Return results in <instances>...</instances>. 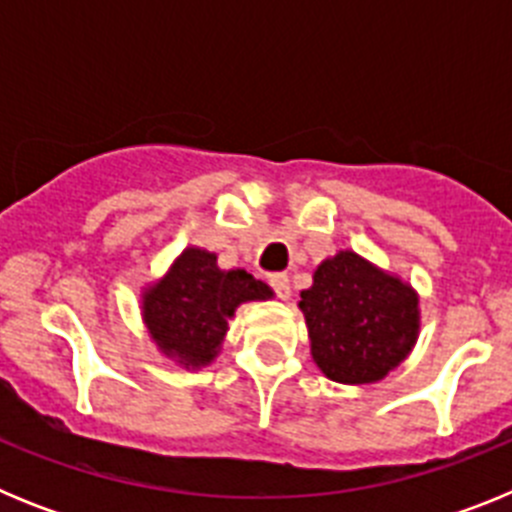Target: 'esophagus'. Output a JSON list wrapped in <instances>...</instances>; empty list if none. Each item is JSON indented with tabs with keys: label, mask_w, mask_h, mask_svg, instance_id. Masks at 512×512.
Listing matches in <instances>:
<instances>
[{
	"label": "esophagus",
	"mask_w": 512,
	"mask_h": 512,
	"mask_svg": "<svg viewBox=\"0 0 512 512\" xmlns=\"http://www.w3.org/2000/svg\"><path fill=\"white\" fill-rule=\"evenodd\" d=\"M271 289L277 292V297H282V300H287L289 297V277L287 274H274V277L269 279Z\"/></svg>",
	"instance_id": "obj_1"
}]
</instances>
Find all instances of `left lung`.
Segmentation results:
<instances>
[{
    "label": "left lung",
    "instance_id": "8db88e82",
    "mask_svg": "<svg viewBox=\"0 0 512 512\" xmlns=\"http://www.w3.org/2000/svg\"><path fill=\"white\" fill-rule=\"evenodd\" d=\"M300 297L312 359L333 382H377L418 336L413 289L351 251L323 261Z\"/></svg>",
    "mask_w": 512,
    "mask_h": 512
}]
</instances>
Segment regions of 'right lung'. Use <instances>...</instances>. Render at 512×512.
<instances>
[{
  "label": "right lung",
  "mask_w": 512,
  "mask_h": 512,
  "mask_svg": "<svg viewBox=\"0 0 512 512\" xmlns=\"http://www.w3.org/2000/svg\"><path fill=\"white\" fill-rule=\"evenodd\" d=\"M215 256L187 248L171 266L169 277L146 292L143 315L151 336L166 354L187 366L212 361L223 343L228 318L248 300H266L271 289L243 269L220 271Z\"/></svg>",
  "instance_id": "right-lung-1"
}]
</instances>
